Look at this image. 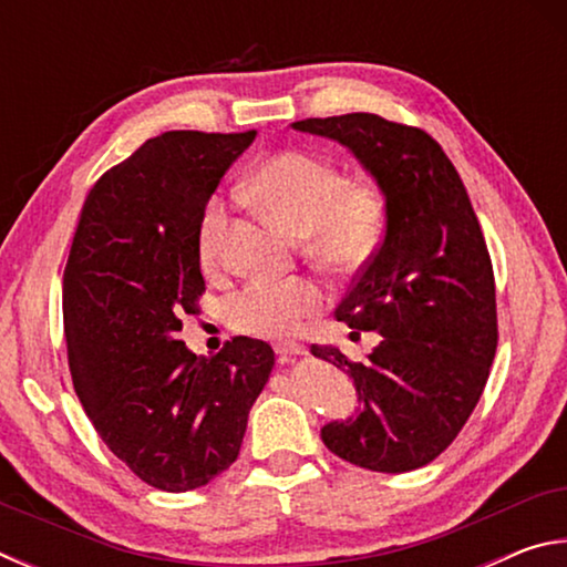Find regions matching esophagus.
I'll return each instance as SVG.
<instances>
[{
  "label": "esophagus",
  "mask_w": 567,
  "mask_h": 567,
  "mask_svg": "<svg viewBox=\"0 0 567 567\" xmlns=\"http://www.w3.org/2000/svg\"><path fill=\"white\" fill-rule=\"evenodd\" d=\"M277 352V360L280 362H292L295 358H300V354H307L305 344H297V342H280L275 348Z\"/></svg>",
  "instance_id": "1"
}]
</instances>
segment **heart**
<instances>
[{
    "instance_id": "b5f03b06",
    "label": "heart",
    "mask_w": 567,
    "mask_h": 567,
    "mask_svg": "<svg viewBox=\"0 0 567 567\" xmlns=\"http://www.w3.org/2000/svg\"><path fill=\"white\" fill-rule=\"evenodd\" d=\"M245 192L285 229L307 237L305 249L330 267H354L370 255L382 227V197L364 182H348L330 162L300 150L275 152L245 179ZM227 207L209 199L199 217V257L215 265L223 255ZM324 305V292L307 277L252 280L227 302L235 330L255 338H290Z\"/></svg>"
}]
</instances>
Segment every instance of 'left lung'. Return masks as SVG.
Here are the masks:
<instances>
[{
	"mask_svg": "<svg viewBox=\"0 0 567 567\" xmlns=\"http://www.w3.org/2000/svg\"><path fill=\"white\" fill-rule=\"evenodd\" d=\"M348 147L385 197V239L334 318L380 332L364 362L312 344L348 372L358 408L322 427L352 465L408 473L453 443L475 410L497 348L495 277L463 179L427 132L378 114L295 122Z\"/></svg>",
	"mask_w": 567,
	"mask_h": 567,
	"instance_id": "left-lung-1",
	"label": "left lung"
}]
</instances>
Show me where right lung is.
I'll use <instances>...</instances> for the list:
<instances>
[{"label":"right lung","mask_w":567,"mask_h":567,"mask_svg":"<svg viewBox=\"0 0 567 567\" xmlns=\"http://www.w3.org/2000/svg\"><path fill=\"white\" fill-rule=\"evenodd\" d=\"M255 134L147 140L90 189L66 257L74 392L104 445L157 491H195L235 463L275 364L262 340L235 338L215 358L177 340L205 292L199 217Z\"/></svg>","instance_id":"add662e5"}]
</instances>
